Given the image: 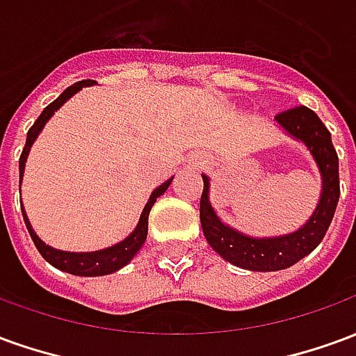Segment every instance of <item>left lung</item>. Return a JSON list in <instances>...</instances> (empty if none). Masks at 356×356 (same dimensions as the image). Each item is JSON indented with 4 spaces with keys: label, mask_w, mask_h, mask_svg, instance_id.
<instances>
[{
    "label": "left lung",
    "mask_w": 356,
    "mask_h": 356,
    "mask_svg": "<svg viewBox=\"0 0 356 356\" xmlns=\"http://www.w3.org/2000/svg\"><path fill=\"white\" fill-rule=\"evenodd\" d=\"M275 122L288 137L299 140L309 150L321 173L318 204L299 229L280 236H252L240 232L217 216L209 200V177L202 175L204 193L200 198V223L208 244L225 261L255 273L282 270L311 254L328 231L339 200V160L332 145V135L321 118L307 106H298L278 114Z\"/></svg>",
    "instance_id": "obj_1"
}]
</instances>
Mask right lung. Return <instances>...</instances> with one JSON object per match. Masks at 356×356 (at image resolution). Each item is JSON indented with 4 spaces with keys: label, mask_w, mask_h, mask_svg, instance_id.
Instances as JSON below:
<instances>
[{
    "label": "right lung",
    "mask_w": 356,
    "mask_h": 356,
    "mask_svg": "<svg viewBox=\"0 0 356 356\" xmlns=\"http://www.w3.org/2000/svg\"><path fill=\"white\" fill-rule=\"evenodd\" d=\"M95 83H97V81L83 80L78 81V83H74V86H70L68 89H65L55 101L51 102L49 106H45V110H43L42 114H40V118L35 120L34 125L28 129L26 145L22 148V154H20L19 160V191L20 185H22V177H24V168H26L30 148H32V145H34L35 139H38V135L42 133L45 124L49 122L51 116H53L68 99H72L78 91H81L83 88H89V86H95ZM171 181H173V177L168 179L165 183H162L158 188L152 191L150 198H148V202L145 204V208L140 211L137 227L133 229L131 234H127L122 242H118L114 246L102 248V250H97V252H65V250H57V248L45 244V242L35 234L34 227L30 223V219H28L26 216V209H24L22 204H20V208H22V217H24L28 232H30V236L34 240L38 252L42 254V257L45 261L51 263V265L55 268H58V270H65V273H70V275L76 276H104L112 275V273H116V270H120L122 267H125V265L137 255V252H139L140 248H143L148 234V213H150V209L154 206L156 198H160V196L168 191V186L171 185Z\"/></svg>",
    "instance_id": "obj_1"
}]
</instances>
